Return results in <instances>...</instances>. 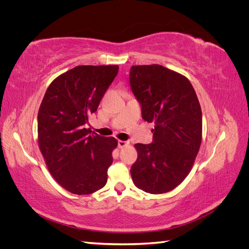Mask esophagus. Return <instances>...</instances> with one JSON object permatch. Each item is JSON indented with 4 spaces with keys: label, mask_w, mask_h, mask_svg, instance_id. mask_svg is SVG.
Listing matches in <instances>:
<instances>
[{
    "label": "esophagus",
    "mask_w": 249,
    "mask_h": 249,
    "mask_svg": "<svg viewBox=\"0 0 249 249\" xmlns=\"http://www.w3.org/2000/svg\"><path fill=\"white\" fill-rule=\"evenodd\" d=\"M127 144H129V142H127V141H124V140H119L118 141V147L119 148H123V147L126 146Z\"/></svg>",
    "instance_id": "esophagus-1"
}]
</instances>
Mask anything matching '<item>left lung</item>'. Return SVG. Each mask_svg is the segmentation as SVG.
I'll return each instance as SVG.
<instances>
[{"label": "left lung", "mask_w": 249, "mask_h": 249, "mask_svg": "<svg viewBox=\"0 0 249 249\" xmlns=\"http://www.w3.org/2000/svg\"><path fill=\"white\" fill-rule=\"evenodd\" d=\"M130 85L142 118L155 124L153 142L135 144L138 158L131 167L132 179L144 192H169L190 172L200 147L197 95L186 77L158 64L132 66Z\"/></svg>", "instance_id": "8db88e82"}]
</instances>
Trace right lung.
I'll return each instance as SVG.
<instances>
[{"mask_svg":"<svg viewBox=\"0 0 249 249\" xmlns=\"http://www.w3.org/2000/svg\"><path fill=\"white\" fill-rule=\"evenodd\" d=\"M117 72V65L76 66L51 83L41 102L40 152L53 178L73 194L93 193L107 183L117 140L90 134L85 125Z\"/></svg>","mask_w":249,"mask_h":249,"instance_id":"right-lung-1","label":"right lung"}]
</instances>
